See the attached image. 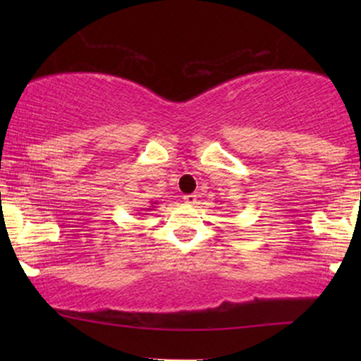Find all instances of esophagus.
Returning a JSON list of instances; mask_svg holds the SVG:
<instances>
[{"label": "esophagus", "mask_w": 361, "mask_h": 361, "mask_svg": "<svg viewBox=\"0 0 361 361\" xmlns=\"http://www.w3.org/2000/svg\"><path fill=\"white\" fill-rule=\"evenodd\" d=\"M184 202H185V204H189V205H194L197 202V195L187 194V195H184Z\"/></svg>", "instance_id": "esophagus-1"}]
</instances>
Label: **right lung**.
I'll use <instances>...</instances> for the list:
<instances>
[{"instance_id": "right-lung-1", "label": "right lung", "mask_w": 361, "mask_h": 361, "mask_svg": "<svg viewBox=\"0 0 361 361\" xmlns=\"http://www.w3.org/2000/svg\"><path fill=\"white\" fill-rule=\"evenodd\" d=\"M147 210H152V209H146V212H147Z\"/></svg>"}]
</instances>
